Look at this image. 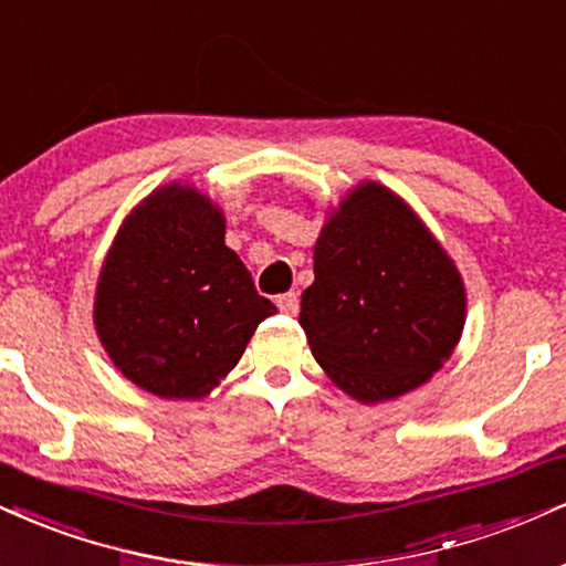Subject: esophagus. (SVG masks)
<instances>
[{"mask_svg":"<svg viewBox=\"0 0 566 566\" xmlns=\"http://www.w3.org/2000/svg\"><path fill=\"white\" fill-rule=\"evenodd\" d=\"M276 305L279 311L287 313V316H295V313L301 311V297H297L295 292H284V295L276 297Z\"/></svg>","mask_w":566,"mask_h":566,"instance_id":"1","label":"esophagus"}]
</instances>
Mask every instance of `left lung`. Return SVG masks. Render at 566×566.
<instances>
[{
	"instance_id": "1",
	"label": "left lung",
	"mask_w": 566,
	"mask_h": 566,
	"mask_svg": "<svg viewBox=\"0 0 566 566\" xmlns=\"http://www.w3.org/2000/svg\"><path fill=\"white\" fill-rule=\"evenodd\" d=\"M301 326L339 390L379 403L424 385L451 358L467 292L440 242L398 195L358 184L313 248Z\"/></svg>"
}]
</instances>
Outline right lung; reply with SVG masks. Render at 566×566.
Listing matches in <instances>:
<instances>
[{"label":"right lung","mask_w":566,"mask_h":566,"mask_svg":"<svg viewBox=\"0 0 566 566\" xmlns=\"http://www.w3.org/2000/svg\"><path fill=\"white\" fill-rule=\"evenodd\" d=\"M223 234L221 208L174 181L132 210L102 263L94 297L102 348L158 398H206L276 313Z\"/></svg>","instance_id":"1"}]
</instances>
